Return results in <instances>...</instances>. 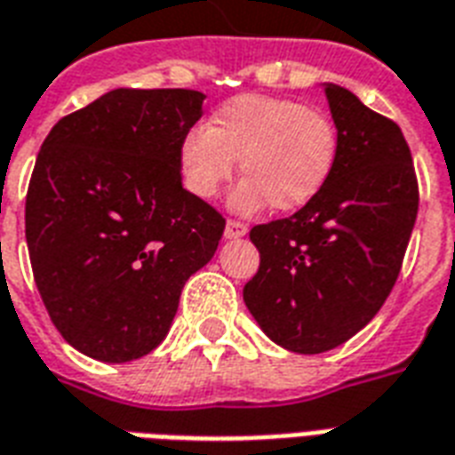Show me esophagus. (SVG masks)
<instances>
[{"label":"esophagus","instance_id":"34e87169","mask_svg":"<svg viewBox=\"0 0 455 455\" xmlns=\"http://www.w3.org/2000/svg\"><path fill=\"white\" fill-rule=\"evenodd\" d=\"M248 234V227L241 224V221H227V228H224V236L227 238H241Z\"/></svg>","mask_w":455,"mask_h":455}]
</instances>
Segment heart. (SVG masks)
<instances>
[{
	"label": "heart",
	"mask_w": 455,
	"mask_h": 455,
	"mask_svg": "<svg viewBox=\"0 0 455 455\" xmlns=\"http://www.w3.org/2000/svg\"><path fill=\"white\" fill-rule=\"evenodd\" d=\"M245 176L231 193L236 212L270 202L279 212L299 210L321 193L338 159L331 117L296 100L243 93L219 106L210 127L183 134L178 161L185 188L210 200L236 171Z\"/></svg>",
	"instance_id": "heart-1"
}]
</instances>
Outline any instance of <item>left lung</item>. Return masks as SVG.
Returning <instances> with one entry per match:
<instances>
[{
	"label": "left lung",
	"mask_w": 455,
	"mask_h": 455,
	"mask_svg": "<svg viewBox=\"0 0 455 455\" xmlns=\"http://www.w3.org/2000/svg\"><path fill=\"white\" fill-rule=\"evenodd\" d=\"M338 159L323 190L251 241L260 267L243 301L260 331L296 355L339 347L381 311L417 219V178L400 127L338 84H323Z\"/></svg>",
	"instance_id": "obj_1"
}]
</instances>
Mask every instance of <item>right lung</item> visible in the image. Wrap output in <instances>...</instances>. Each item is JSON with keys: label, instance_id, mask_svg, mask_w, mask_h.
<instances>
[{"label": "right lung", "instance_id": "right-lung-1", "mask_svg": "<svg viewBox=\"0 0 455 455\" xmlns=\"http://www.w3.org/2000/svg\"><path fill=\"white\" fill-rule=\"evenodd\" d=\"M204 93L113 89L62 117L26 197L33 277L82 355L124 364L159 347L185 282L217 253L224 219L188 193L178 147Z\"/></svg>", "mask_w": 455, "mask_h": 455}]
</instances>
